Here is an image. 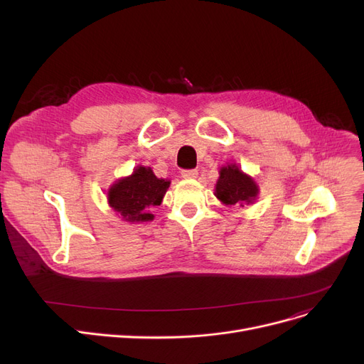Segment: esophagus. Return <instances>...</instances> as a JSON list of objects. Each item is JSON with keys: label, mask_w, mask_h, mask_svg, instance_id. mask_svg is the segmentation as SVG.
I'll list each match as a JSON object with an SVG mask.
<instances>
[{"label": "esophagus", "mask_w": 364, "mask_h": 364, "mask_svg": "<svg viewBox=\"0 0 364 364\" xmlns=\"http://www.w3.org/2000/svg\"><path fill=\"white\" fill-rule=\"evenodd\" d=\"M181 177L183 178H196L198 177V169H183Z\"/></svg>", "instance_id": "1"}]
</instances>
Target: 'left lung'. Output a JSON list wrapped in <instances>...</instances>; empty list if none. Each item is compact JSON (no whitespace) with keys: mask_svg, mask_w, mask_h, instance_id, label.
<instances>
[{"mask_svg":"<svg viewBox=\"0 0 364 364\" xmlns=\"http://www.w3.org/2000/svg\"><path fill=\"white\" fill-rule=\"evenodd\" d=\"M215 195L225 205L243 206V203H251L255 200L258 187L255 181L243 174L236 165H227L220 171Z\"/></svg>","mask_w":364,"mask_h":364,"instance_id":"left-lung-1","label":"left lung"}]
</instances>
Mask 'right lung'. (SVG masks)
<instances>
[{"instance_id":"obj_1","label":"right lung","mask_w":364,"mask_h":364,"mask_svg":"<svg viewBox=\"0 0 364 364\" xmlns=\"http://www.w3.org/2000/svg\"><path fill=\"white\" fill-rule=\"evenodd\" d=\"M168 187L169 181L159 180L150 168L139 166L131 177L112 186L107 195L109 203L125 221H149L153 220L149 209L161 205Z\"/></svg>"}]
</instances>
